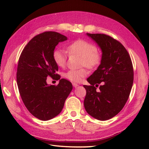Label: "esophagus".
<instances>
[{
	"label": "esophagus",
	"instance_id": "34e87169",
	"mask_svg": "<svg viewBox=\"0 0 149 149\" xmlns=\"http://www.w3.org/2000/svg\"><path fill=\"white\" fill-rule=\"evenodd\" d=\"M72 85L74 88H77L79 86V84H77V83H72Z\"/></svg>",
	"mask_w": 149,
	"mask_h": 149
}]
</instances>
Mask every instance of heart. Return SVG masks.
<instances>
[{
	"label": "heart",
	"mask_w": 149,
	"mask_h": 149,
	"mask_svg": "<svg viewBox=\"0 0 149 149\" xmlns=\"http://www.w3.org/2000/svg\"><path fill=\"white\" fill-rule=\"evenodd\" d=\"M68 51L70 54H77L81 57V63L83 66L93 68L99 65L101 61V55L97 51L96 47L93 44L83 40H77L70 43L67 47ZM67 54L64 50L58 49L53 52V59L56 64L59 67H64ZM88 72L86 69L70 70L66 72L64 76L69 81L75 83L81 82L86 77Z\"/></svg>",
	"instance_id": "b5f03b06"
}]
</instances>
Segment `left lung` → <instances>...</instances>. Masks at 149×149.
Returning a JSON list of instances; mask_svg holds the SVG:
<instances>
[{
	"mask_svg": "<svg viewBox=\"0 0 149 149\" xmlns=\"http://www.w3.org/2000/svg\"><path fill=\"white\" fill-rule=\"evenodd\" d=\"M86 35L102 52L100 64L84 85L86 112L94 118L107 120L116 115L127 102L133 84V68L127 50L118 41L104 34ZM101 83L99 92L96 87Z\"/></svg>",
	"mask_w": 149,
	"mask_h": 149,
	"instance_id": "left-lung-1",
	"label": "left lung"
}]
</instances>
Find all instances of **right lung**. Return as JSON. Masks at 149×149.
I'll list each match as a JSON object with an SVG mask.
<instances>
[{"label":"right lung","mask_w":149,"mask_h":149,"mask_svg":"<svg viewBox=\"0 0 149 149\" xmlns=\"http://www.w3.org/2000/svg\"><path fill=\"white\" fill-rule=\"evenodd\" d=\"M67 37L56 32H45L34 36L25 47L18 64L17 81L22 101L28 111L41 120L47 121L61 112L72 90V84L57 74L58 66L53 52ZM59 80L58 86L48 85L47 77Z\"/></svg>","instance_id":"right-lung-1"}]
</instances>
